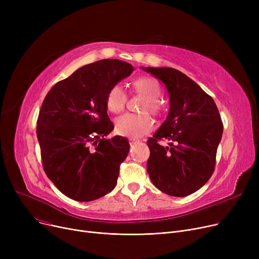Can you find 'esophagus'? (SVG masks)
Listing matches in <instances>:
<instances>
[{
	"label": "esophagus",
	"instance_id": "obj_1",
	"mask_svg": "<svg viewBox=\"0 0 259 259\" xmlns=\"http://www.w3.org/2000/svg\"><path fill=\"white\" fill-rule=\"evenodd\" d=\"M129 142H130V144H131V145H134V144L139 143L140 141H139V140H134V139H130V140H129Z\"/></svg>",
	"mask_w": 259,
	"mask_h": 259
}]
</instances>
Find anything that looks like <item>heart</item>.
<instances>
[{
  "label": "heart",
  "mask_w": 259,
  "mask_h": 259,
  "mask_svg": "<svg viewBox=\"0 0 259 259\" xmlns=\"http://www.w3.org/2000/svg\"><path fill=\"white\" fill-rule=\"evenodd\" d=\"M132 87L139 94L147 99V103L142 108V112H150L157 115L160 106L157 100L160 97V89L156 81L150 77L142 76L132 81ZM127 95L118 85L109 89L106 95L107 109L112 113H119L126 106ZM154 121L148 114L127 113L115 120V131L122 137L138 139L153 129Z\"/></svg>",
  "instance_id": "obj_1"
}]
</instances>
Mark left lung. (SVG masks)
Returning <instances> with one entry per match:
<instances>
[{
  "label": "left lung",
  "instance_id": "left-lung-1",
  "mask_svg": "<svg viewBox=\"0 0 259 259\" xmlns=\"http://www.w3.org/2000/svg\"><path fill=\"white\" fill-rule=\"evenodd\" d=\"M167 88L170 109L166 120L149 139L147 171L153 185L171 196L197 191L211 178L223 122L213 99L194 80L169 67H142ZM167 139L169 146L158 144Z\"/></svg>",
  "mask_w": 259,
  "mask_h": 259
}]
</instances>
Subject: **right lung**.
I'll list each match as a JSON object with an SVG mask.
<instances>
[{"label":"right lung","mask_w":259,"mask_h":259,"mask_svg":"<svg viewBox=\"0 0 259 259\" xmlns=\"http://www.w3.org/2000/svg\"><path fill=\"white\" fill-rule=\"evenodd\" d=\"M132 71L129 63L101 60L78 68L46 95L36 122L43 167L69 198L91 201L116 186L130 145L118 135L105 139L114 128L106 95Z\"/></svg>","instance_id":"obj_1"}]
</instances>
